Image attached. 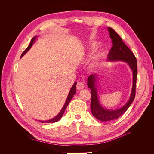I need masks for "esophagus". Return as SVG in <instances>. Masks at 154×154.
Returning <instances> with one entry per match:
<instances>
[{"label": "esophagus", "mask_w": 154, "mask_h": 154, "mask_svg": "<svg viewBox=\"0 0 154 154\" xmlns=\"http://www.w3.org/2000/svg\"><path fill=\"white\" fill-rule=\"evenodd\" d=\"M84 87H85V85H84V84H83V83H81V82H78V83H77V85H76V88L78 90H79V91H80V90H82L83 88H84Z\"/></svg>", "instance_id": "obj_1"}]
</instances>
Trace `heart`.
<instances>
[{
	"instance_id": "obj_1",
	"label": "heart",
	"mask_w": 154,
	"mask_h": 154,
	"mask_svg": "<svg viewBox=\"0 0 154 154\" xmlns=\"http://www.w3.org/2000/svg\"><path fill=\"white\" fill-rule=\"evenodd\" d=\"M97 46H98V43H97V42H94L91 43L87 46V48L86 49L85 54V57L86 60H88L90 58L91 54L92 53L93 51H94L97 48ZM103 54H104V51H101V52H100V53L97 54L95 61L92 64V68L93 69H96L99 67L100 64L98 62V60L100 59V58L103 57Z\"/></svg>"
}]
</instances>
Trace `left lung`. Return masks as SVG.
Wrapping results in <instances>:
<instances>
[{
	"instance_id": "obj_1",
	"label": "left lung",
	"mask_w": 154,
	"mask_h": 154,
	"mask_svg": "<svg viewBox=\"0 0 154 154\" xmlns=\"http://www.w3.org/2000/svg\"><path fill=\"white\" fill-rule=\"evenodd\" d=\"M109 32L110 38L112 39V47L108 54V59L111 62L122 61L127 62L132 72V87L130 98L127 103L120 109L115 110H109L103 108L99 101L98 94L97 91V82L98 76L96 74H91L87 79V86L91 90V109L92 115L101 122L118 119L124 114L129 108L133 102L136 95V80L137 74V63L136 58L125 44L122 38L117 34L112 28L107 27Z\"/></svg>"
}]
</instances>
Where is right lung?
I'll return each mask as SVG.
<instances>
[{"label":"right lung","mask_w":154,"mask_h":154,"mask_svg":"<svg viewBox=\"0 0 154 154\" xmlns=\"http://www.w3.org/2000/svg\"><path fill=\"white\" fill-rule=\"evenodd\" d=\"M37 38H38V36H34L33 38H32L31 39V42H30L29 45H28V47H27V48H26V49L24 51V52L22 53V54H21L20 58H22V57H23V56H24V55L27 52V51H28L31 49V48L32 47V45H33L34 43L35 42V41H36V40L37 39ZM76 82H74L73 85H72V87L71 88V90H70V91H69V92L67 97L66 102H65V104H64L63 106L62 107V109L61 110H60V112L58 114V115H57V116H55L54 118H52V119H49V120H47V121H39V122H42V123H55V122H57L58 121H59L60 119H61V118L62 117L63 114L64 112H65V110H66V108H67V106H68V105H69V102L71 101V100H72V98L73 97L74 95L76 94Z\"/></svg>","instance_id":"obj_1"}]
</instances>
